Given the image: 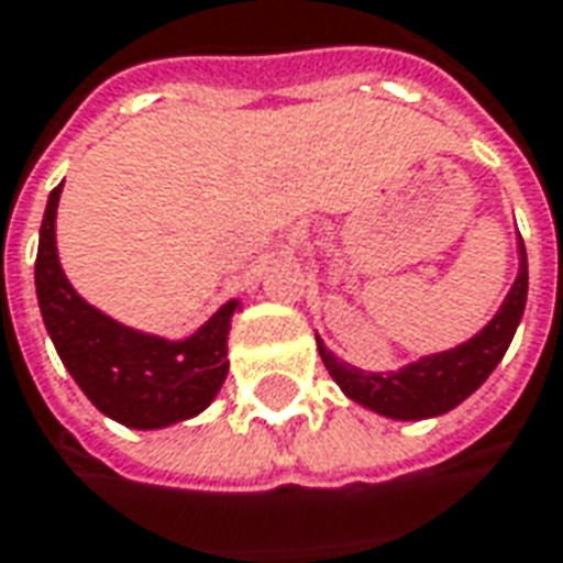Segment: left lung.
I'll return each instance as SVG.
<instances>
[{
	"instance_id": "1",
	"label": "left lung",
	"mask_w": 563,
	"mask_h": 563,
	"mask_svg": "<svg viewBox=\"0 0 563 563\" xmlns=\"http://www.w3.org/2000/svg\"><path fill=\"white\" fill-rule=\"evenodd\" d=\"M518 254H521V266H518L515 285L490 324L482 333H475L468 343L438 352V355H426L401 371L371 374V371H358L352 364L340 362L319 340V355L328 374L352 401L393 420H426V417L453 410L494 374V367L503 362L511 336L518 331V321L525 316L527 251L521 239H518Z\"/></svg>"
}]
</instances>
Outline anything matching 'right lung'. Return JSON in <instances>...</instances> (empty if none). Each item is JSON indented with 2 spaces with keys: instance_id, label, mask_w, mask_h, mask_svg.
<instances>
[{
  "instance_id": "obj_1",
  "label": "right lung",
  "mask_w": 563,
  "mask_h": 563,
  "mask_svg": "<svg viewBox=\"0 0 563 563\" xmlns=\"http://www.w3.org/2000/svg\"><path fill=\"white\" fill-rule=\"evenodd\" d=\"M60 186L52 189L38 230L36 297L64 367L100 413L131 429H162L201 413L230 371L227 333L239 303L220 306L186 340L134 331L85 303L57 260L54 217Z\"/></svg>"
}]
</instances>
